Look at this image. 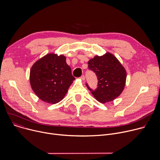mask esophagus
I'll list each match as a JSON object with an SVG mask.
<instances>
[{
	"instance_id": "34e87169",
	"label": "esophagus",
	"mask_w": 160,
	"mask_h": 160,
	"mask_svg": "<svg viewBox=\"0 0 160 160\" xmlns=\"http://www.w3.org/2000/svg\"><path fill=\"white\" fill-rule=\"evenodd\" d=\"M80 78L82 80H85V76L83 75H82L81 76V77H80Z\"/></svg>"
}]
</instances>
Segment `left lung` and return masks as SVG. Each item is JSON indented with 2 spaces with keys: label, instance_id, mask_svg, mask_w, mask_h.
Listing matches in <instances>:
<instances>
[{
  "label": "left lung",
  "instance_id": "8db88e82",
  "mask_svg": "<svg viewBox=\"0 0 160 160\" xmlns=\"http://www.w3.org/2000/svg\"><path fill=\"white\" fill-rule=\"evenodd\" d=\"M88 64V69L96 73L98 80L95 90L86 83L94 97L101 103L112 101L118 98L125 87L127 73L117 58L107 52L90 59Z\"/></svg>",
  "mask_w": 160,
  "mask_h": 160
}]
</instances>
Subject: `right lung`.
I'll list each match as a JSON object with an SVG mask.
<instances>
[{
  "label": "right lung",
  "instance_id": "right-lung-1",
  "mask_svg": "<svg viewBox=\"0 0 160 160\" xmlns=\"http://www.w3.org/2000/svg\"><path fill=\"white\" fill-rule=\"evenodd\" d=\"M75 79L63 55H45L30 70V82L33 92L42 101L50 104L61 101Z\"/></svg>",
  "mask_w": 160,
  "mask_h": 160
}]
</instances>
